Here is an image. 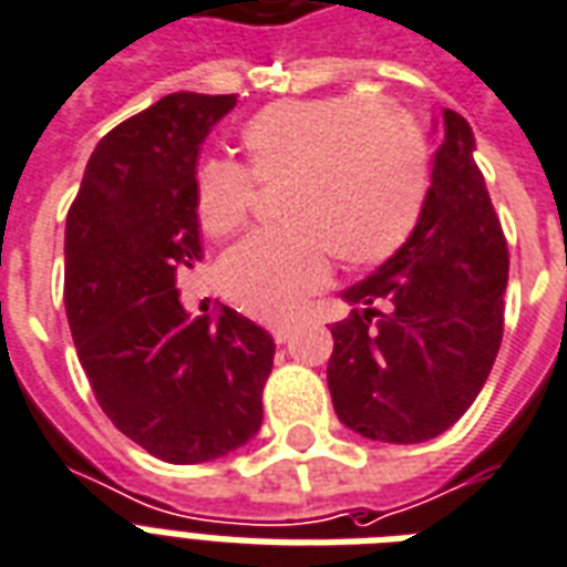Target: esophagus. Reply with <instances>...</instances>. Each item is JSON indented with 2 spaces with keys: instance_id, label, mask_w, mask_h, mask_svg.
I'll use <instances>...</instances> for the list:
<instances>
[{
  "instance_id": "obj_1",
  "label": "esophagus",
  "mask_w": 567,
  "mask_h": 567,
  "mask_svg": "<svg viewBox=\"0 0 567 567\" xmlns=\"http://www.w3.org/2000/svg\"><path fill=\"white\" fill-rule=\"evenodd\" d=\"M271 337H275V342H278V346H284V342H289V337H292V324H289V321H278V324H271Z\"/></svg>"
}]
</instances>
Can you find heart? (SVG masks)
I'll list each match as a JSON object with an SVG mask.
<instances>
[{"label":"heart","mask_w":567,"mask_h":567,"mask_svg":"<svg viewBox=\"0 0 567 567\" xmlns=\"http://www.w3.org/2000/svg\"><path fill=\"white\" fill-rule=\"evenodd\" d=\"M239 143L246 166L225 157L202 163L193 205L210 237H230L246 225L255 184H284L278 216L287 221L221 260L225 292L257 319H292L328 284L330 251L351 266L395 255L427 198V140L392 102L284 99L257 111Z\"/></svg>","instance_id":"obj_1"}]
</instances>
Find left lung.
<instances>
[{"instance_id": "8db88e82", "label": "left lung", "mask_w": 567, "mask_h": 567, "mask_svg": "<svg viewBox=\"0 0 567 567\" xmlns=\"http://www.w3.org/2000/svg\"><path fill=\"white\" fill-rule=\"evenodd\" d=\"M442 143L419 225L371 278L342 292L328 386L339 421L374 442L415 445L474 404L504 337L509 251L474 161V134L442 111Z\"/></svg>"}]
</instances>
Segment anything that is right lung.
I'll return each instance as SVG.
<instances>
[{
	"label": "right lung",
	"instance_id": "obj_1",
	"mask_svg": "<svg viewBox=\"0 0 567 567\" xmlns=\"http://www.w3.org/2000/svg\"><path fill=\"white\" fill-rule=\"evenodd\" d=\"M237 96L172 93L104 134L66 216L63 301L104 415L163 463L219 460L257 436L275 339L219 307L189 316L202 260L198 148Z\"/></svg>",
	"mask_w": 567,
	"mask_h": 567
}]
</instances>
